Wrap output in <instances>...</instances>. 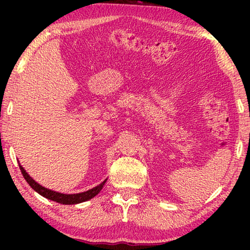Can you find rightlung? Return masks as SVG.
<instances>
[{"label":"right lung","instance_id":"add662e5","mask_svg":"<svg viewBox=\"0 0 250 250\" xmlns=\"http://www.w3.org/2000/svg\"><path fill=\"white\" fill-rule=\"evenodd\" d=\"M19 167H20V170H21L22 176L25 177V180L27 181V183H28L37 193H40L41 196H43L44 198H47V199L57 201V203L62 204V205H75V204L84 203V201L92 199V198L95 197L99 192H100L101 189L104 186L105 181H107V180H104V182H102L101 184H99L98 187H95V188H93V189H91L88 191H85V192L75 193V194H64V193L56 192V191L49 190V189H46V188L40 186L39 183L35 182V181H34L32 177H30L28 174L26 173V170L23 169L22 166L19 165Z\"/></svg>","mask_w":250,"mask_h":250}]
</instances>
